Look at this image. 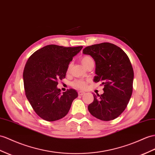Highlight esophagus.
Instances as JSON below:
<instances>
[{
  "label": "esophagus",
  "instance_id": "esophagus-1",
  "mask_svg": "<svg viewBox=\"0 0 155 155\" xmlns=\"http://www.w3.org/2000/svg\"><path fill=\"white\" fill-rule=\"evenodd\" d=\"M78 96H82L83 94H84V92H83V91H79V92H78Z\"/></svg>",
  "mask_w": 155,
  "mask_h": 155
}]
</instances>
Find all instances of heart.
Returning <instances> with one entry per match:
<instances>
[{
  "mask_svg": "<svg viewBox=\"0 0 155 155\" xmlns=\"http://www.w3.org/2000/svg\"><path fill=\"white\" fill-rule=\"evenodd\" d=\"M92 58L88 56V55H85L81 58V62L83 65H85L90 60H91ZM87 85V81L84 80H76L72 82V86L74 88H77L78 89H84Z\"/></svg>",
  "mask_w": 155,
  "mask_h": 155,
  "instance_id": "1",
  "label": "heart"
}]
</instances>
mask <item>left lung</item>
<instances>
[{
	"instance_id": "8db88e82",
	"label": "left lung",
	"mask_w": 155,
	"mask_h": 155,
	"mask_svg": "<svg viewBox=\"0 0 155 155\" xmlns=\"http://www.w3.org/2000/svg\"><path fill=\"white\" fill-rule=\"evenodd\" d=\"M82 53L94 59V81L104 86V94H94L89 112L101 120H114L125 110L132 94L134 70L130 59L120 48L109 42L87 46Z\"/></svg>"
}]
</instances>
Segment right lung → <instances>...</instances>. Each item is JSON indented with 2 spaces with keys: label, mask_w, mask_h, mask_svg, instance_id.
Returning <instances> with one entry per match:
<instances>
[{
  "label": "right lung",
  "mask_w": 155,
  "mask_h": 155,
  "mask_svg": "<svg viewBox=\"0 0 155 155\" xmlns=\"http://www.w3.org/2000/svg\"><path fill=\"white\" fill-rule=\"evenodd\" d=\"M82 48L47 45L27 60L23 74L25 95L35 112L44 120L51 122L64 117L78 97L73 89L61 94L57 85L65 78L70 61Z\"/></svg>",
  "instance_id": "add662e5"
}]
</instances>
